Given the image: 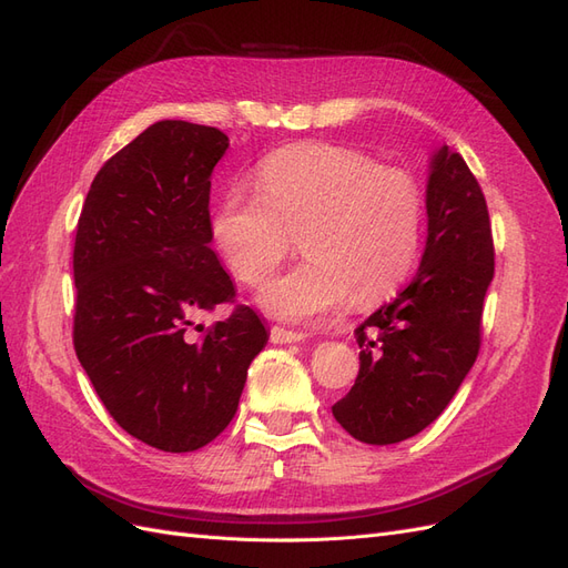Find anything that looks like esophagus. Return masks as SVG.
<instances>
[{
	"mask_svg": "<svg viewBox=\"0 0 568 568\" xmlns=\"http://www.w3.org/2000/svg\"><path fill=\"white\" fill-rule=\"evenodd\" d=\"M306 335L304 333H297V331H287V328H281V326H273L271 328V343L273 345H290V343H300V339H304Z\"/></svg>",
	"mask_w": 568,
	"mask_h": 568,
	"instance_id": "obj_1",
	"label": "esophagus"
}]
</instances>
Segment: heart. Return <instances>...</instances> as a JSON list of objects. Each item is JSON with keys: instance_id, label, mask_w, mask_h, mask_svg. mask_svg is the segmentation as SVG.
Listing matches in <instances>:
<instances>
[{"instance_id": "1", "label": "heart", "mask_w": 568, "mask_h": 568, "mask_svg": "<svg viewBox=\"0 0 568 568\" xmlns=\"http://www.w3.org/2000/svg\"><path fill=\"white\" fill-rule=\"evenodd\" d=\"M258 190L233 185L212 214V240L237 281L264 283L300 233L304 262L264 285L258 304L275 318L310 321L390 295L412 271L424 197L414 178L364 152L306 142L268 154Z\"/></svg>"}]
</instances>
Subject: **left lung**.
<instances>
[{"mask_svg":"<svg viewBox=\"0 0 568 568\" xmlns=\"http://www.w3.org/2000/svg\"><path fill=\"white\" fill-rule=\"evenodd\" d=\"M428 237L414 281L354 331L359 376L333 416L366 445H393L430 426L480 349L483 300L495 273L490 216L462 154H430Z\"/></svg>","mask_w":568,"mask_h":568,"instance_id":"left-lung-1","label":"left lung"}]
</instances>
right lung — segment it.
Wrapping results in <instances>:
<instances>
[{
    "label": "right lung",
    "instance_id": "obj_1",
    "mask_svg": "<svg viewBox=\"0 0 568 568\" xmlns=\"http://www.w3.org/2000/svg\"><path fill=\"white\" fill-rule=\"evenodd\" d=\"M229 135L159 121L94 175L80 212L73 347L113 420L144 445L192 452L231 424L268 343L250 306L204 335L192 316L235 297L212 250L209 192Z\"/></svg>",
    "mask_w": 568,
    "mask_h": 568
}]
</instances>
